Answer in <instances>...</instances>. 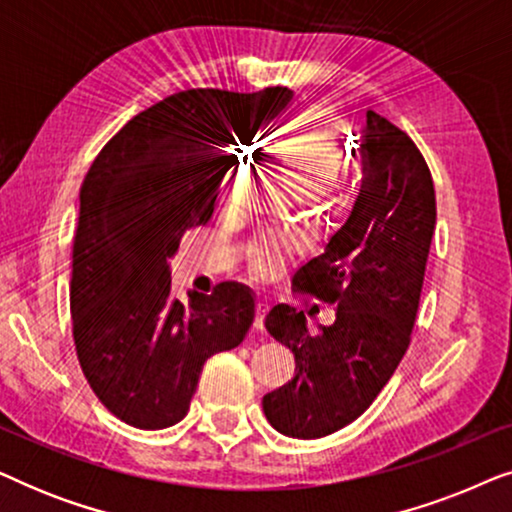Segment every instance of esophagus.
Segmentation results:
<instances>
[{"label":"esophagus","mask_w":512,"mask_h":512,"mask_svg":"<svg viewBox=\"0 0 512 512\" xmlns=\"http://www.w3.org/2000/svg\"><path fill=\"white\" fill-rule=\"evenodd\" d=\"M268 300H258L256 303V319H254V326L258 328V331H263L265 328V314H268Z\"/></svg>","instance_id":"1"}]
</instances>
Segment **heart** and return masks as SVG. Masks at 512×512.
I'll use <instances>...</instances> for the list:
<instances>
[{
  "instance_id": "obj_1",
  "label": "heart",
  "mask_w": 512,
  "mask_h": 512,
  "mask_svg": "<svg viewBox=\"0 0 512 512\" xmlns=\"http://www.w3.org/2000/svg\"><path fill=\"white\" fill-rule=\"evenodd\" d=\"M307 121L310 118H303L282 139H277L275 156L296 174L305 191H314V188H321L328 179H333L338 174L342 158H345V146L340 144V137L333 130H310L307 128ZM235 181L237 170L230 167L226 177H223L221 200L230 198ZM279 261H282V256H279V249L275 244L261 242L251 249V265H254L258 275H275Z\"/></svg>"
}]
</instances>
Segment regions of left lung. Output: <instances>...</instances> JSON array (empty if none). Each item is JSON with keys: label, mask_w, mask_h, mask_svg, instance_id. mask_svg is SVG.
Segmentation results:
<instances>
[{"label": "left lung", "mask_w": 512, "mask_h": 512, "mask_svg": "<svg viewBox=\"0 0 512 512\" xmlns=\"http://www.w3.org/2000/svg\"><path fill=\"white\" fill-rule=\"evenodd\" d=\"M363 181L324 254L293 275L298 291L331 303L335 321L307 331L296 307L275 305L265 328L296 359L289 384L263 396L279 433L321 438L363 415L408 352L436 230L429 165L401 128L368 111L359 132Z\"/></svg>", "instance_id": "8db88e82"}]
</instances>
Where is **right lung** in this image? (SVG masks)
Instances as JSON below:
<instances>
[{
  "instance_id": "1",
  "label": "right lung",
  "mask_w": 512,
  "mask_h": 512,
  "mask_svg": "<svg viewBox=\"0 0 512 512\" xmlns=\"http://www.w3.org/2000/svg\"><path fill=\"white\" fill-rule=\"evenodd\" d=\"M293 90H181L123 125L83 179L69 310L76 356L95 396L121 422L167 429L186 417L209 356L240 345L254 293L223 282L212 296H172L170 258L205 226L233 163Z\"/></svg>"
}]
</instances>
